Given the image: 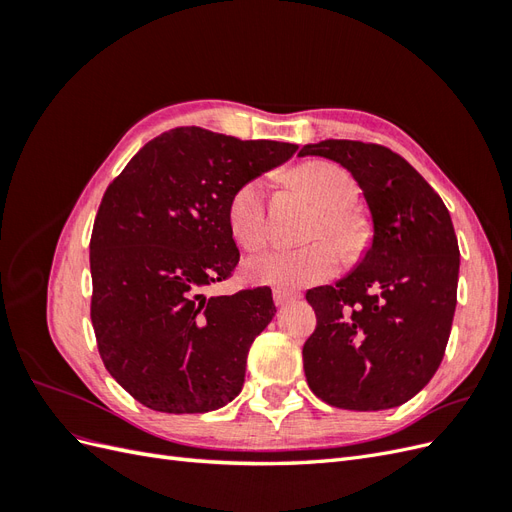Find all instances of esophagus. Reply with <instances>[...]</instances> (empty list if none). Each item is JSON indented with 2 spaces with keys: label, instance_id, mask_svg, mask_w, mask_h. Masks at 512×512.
Here are the masks:
<instances>
[{
  "label": "esophagus",
  "instance_id": "34e87169",
  "mask_svg": "<svg viewBox=\"0 0 512 512\" xmlns=\"http://www.w3.org/2000/svg\"><path fill=\"white\" fill-rule=\"evenodd\" d=\"M297 299H299L297 292H288V290H284V288H275V290H273V301H275L277 307L290 305V303H294Z\"/></svg>",
  "mask_w": 512,
  "mask_h": 512
}]
</instances>
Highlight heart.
I'll list each match as a JSON object with an SVG mask.
<instances>
[{
	"instance_id": "heart-1",
	"label": "heart",
	"mask_w": 512,
	"mask_h": 512,
	"mask_svg": "<svg viewBox=\"0 0 512 512\" xmlns=\"http://www.w3.org/2000/svg\"><path fill=\"white\" fill-rule=\"evenodd\" d=\"M305 192L322 207L312 237H331L301 247L277 245L245 260V277L254 284L303 288L333 277L344 256L356 258L367 243V224L350 205L359 196L356 181L333 162H307L294 173ZM269 181L256 177L239 185L228 203L230 232L243 247H258L269 237Z\"/></svg>"
}]
</instances>
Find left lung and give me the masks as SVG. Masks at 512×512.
<instances>
[{"instance_id": "left-lung-1", "label": "left lung", "mask_w": 512, "mask_h": 512, "mask_svg": "<svg viewBox=\"0 0 512 512\" xmlns=\"http://www.w3.org/2000/svg\"><path fill=\"white\" fill-rule=\"evenodd\" d=\"M299 156L342 164L363 190L374 237L346 277L307 290L318 324L303 346L309 389L344 410L406 404L436 374L457 305L459 245L436 190L391 149L320 141Z\"/></svg>"}]
</instances>
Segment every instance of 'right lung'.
Here are the masks:
<instances>
[{
	"label": "right lung",
	"instance_id": "obj_1",
	"mask_svg": "<svg viewBox=\"0 0 512 512\" xmlns=\"http://www.w3.org/2000/svg\"><path fill=\"white\" fill-rule=\"evenodd\" d=\"M297 149L175 128L108 185L89 245L91 322L108 374L143 406L196 414L241 393L247 352L275 316L271 290H203L239 262L232 194Z\"/></svg>",
	"mask_w": 512,
	"mask_h": 512
}]
</instances>
